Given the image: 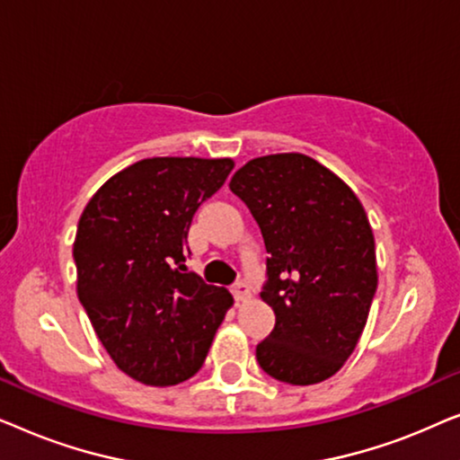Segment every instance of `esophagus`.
<instances>
[{"label": "esophagus", "instance_id": "esophagus-1", "mask_svg": "<svg viewBox=\"0 0 460 460\" xmlns=\"http://www.w3.org/2000/svg\"><path fill=\"white\" fill-rule=\"evenodd\" d=\"M232 295H234L236 301H247L251 297V291H249V285L247 282L238 280L234 287H232Z\"/></svg>", "mask_w": 460, "mask_h": 460}]
</instances>
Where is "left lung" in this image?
<instances>
[{
    "instance_id": "8db88e82",
    "label": "left lung",
    "mask_w": 460,
    "mask_h": 460,
    "mask_svg": "<svg viewBox=\"0 0 460 460\" xmlns=\"http://www.w3.org/2000/svg\"><path fill=\"white\" fill-rule=\"evenodd\" d=\"M230 190L260 226L276 314L255 356L291 385L329 379L356 349L376 291L375 236L367 211L331 169L299 153L249 161Z\"/></svg>"
}]
</instances>
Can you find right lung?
Returning <instances> with one entry per match:
<instances>
[{
  "instance_id": "obj_1",
  "label": "right lung",
  "mask_w": 460,
  "mask_h": 460,
  "mask_svg": "<svg viewBox=\"0 0 460 460\" xmlns=\"http://www.w3.org/2000/svg\"><path fill=\"white\" fill-rule=\"evenodd\" d=\"M232 167V159L199 156L137 161L81 213L73 244L79 301L112 362L144 385L197 375L234 301L186 268L194 213Z\"/></svg>"
}]
</instances>
